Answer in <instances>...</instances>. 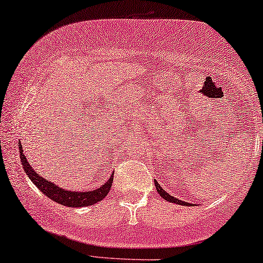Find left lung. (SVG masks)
<instances>
[{
    "label": "left lung",
    "mask_w": 263,
    "mask_h": 263,
    "mask_svg": "<svg viewBox=\"0 0 263 263\" xmlns=\"http://www.w3.org/2000/svg\"><path fill=\"white\" fill-rule=\"evenodd\" d=\"M154 182H155L156 191H158L159 194L161 195V198H162V199H165V200H167V201H170V202H175V204H178V205L191 206V204H189V202H187V201H183V200H179V199L175 198V197H172V195L168 194V193H166V192L164 191V189H162V188L160 187V184H159L158 182H156V181H154Z\"/></svg>",
    "instance_id": "1"
}]
</instances>
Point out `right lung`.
<instances>
[{"instance_id": "add662e5", "label": "right lung", "mask_w": 263, "mask_h": 263, "mask_svg": "<svg viewBox=\"0 0 263 263\" xmlns=\"http://www.w3.org/2000/svg\"><path fill=\"white\" fill-rule=\"evenodd\" d=\"M19 145H21V147H19V154H21L22 165L24 171L26 172V175H28V177L31 179L32 183H35L36 187H37L43 194L47 195L51 200L58 202V204L68 206V208L89 206L101 201L102 199H104L108 195L109 191H110L111 183L112 181H114V175H111L110 178H109L102 187L95 189V191L92 192L66 191V189L58 187V185H55L54 183H52V182L47 181V179H45L40 175L36 174L34 168H32L28 162L26 156L23 154V147L21 143H19Z\"/></svg>"}]
</instances>
